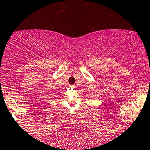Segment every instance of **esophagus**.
Masks as SVG:
<instances>
[{"instance_id":"esophagus-1","label":"esophagus","mask_w":150,"mask_h":150,"mask_svg":"<svg viewBox=\"0 0 150 150\" xmlns=\"http://www.w3.org/2000/svg\"><path fill=\"white\" fill-rule=\"evenodd\" d=\"M71 87H73V88H74V87H75V85H71Z\"/></svg>"}]
</instances>
